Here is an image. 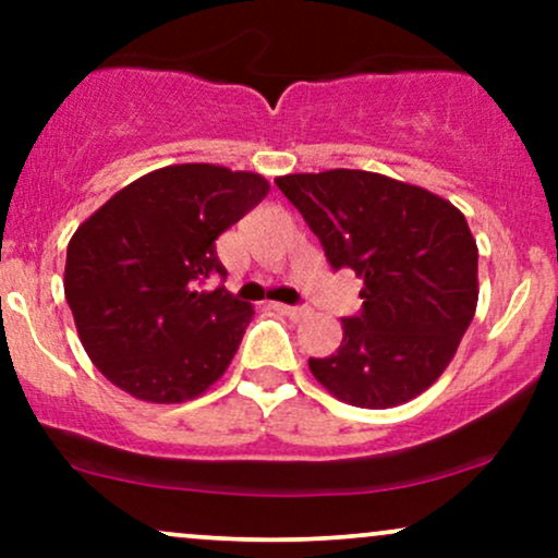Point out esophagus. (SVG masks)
Instances as JSON below:
<instances>
[{"instance_id": "obj_1", "label": "esophagus", "mask_w": 558, "mask_h": 558, "mask_svg": "<svg viewBox=\"0 0 558 558\" xmlns=\"http://www.w3.org/2000/svg\"><path fill=\"white\" fill-rule=\"evenodd\" d=\"M275 310H278V312H283V315H286V317H291L293 323H299V319L310 317V310H306V306H288V304H275Z\"/></svg>"}]
</instances>
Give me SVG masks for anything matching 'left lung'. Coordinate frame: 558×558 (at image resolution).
Wrapping results in <instances>:
<instances>
[{
	"label": "left lung",
	"mask_w": 558,
	"mask_h": 558,
	"mask_svg": "<svg viewBox=\"0 0 558 558\" xmlns=\"http://www.w3.org/2000/svg\"><path fill=\"white\" fill-rule=\"evenodd\" d=\"M332 270L362 280L336 354L310 360L336 399L362 409L412 401L444 375L477 310V243L464 215L420 185L367 170L275 178Z\"/></svg>",
	"instance_id": "obj_1"
}]
</instances>
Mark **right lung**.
<instances>
[{
  "label": "right lung",
  "instance_id": "add662e5",
  "mask_svg": "<svg viewBox=\"0 0 558 558\" xmlns=\"http://www.w3.org/2000/svg\"><path fill=\"white\" fill-rule=\"evenodd\" d=\"M267 191L257 172L170 165L81 222L68 243L65 299L88 360L112 386L181 403L220 380L254 306L207 288L226 275L215 241Z\"/></svg>",
  "mask_w": 558,
  "mask_h": 558
}]
</instances>
